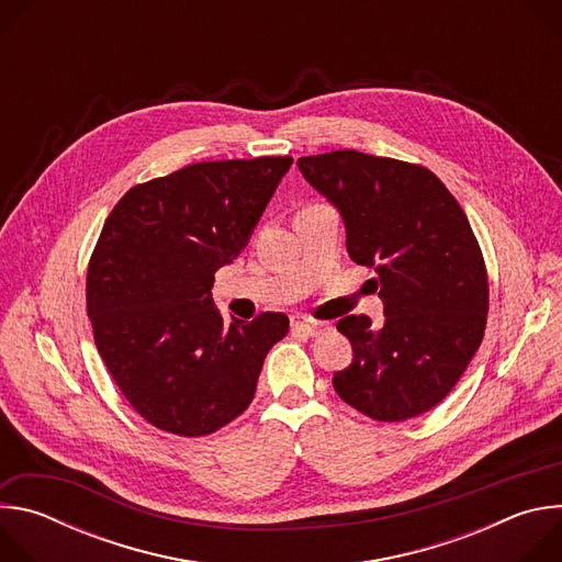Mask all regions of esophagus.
Instances as JSON below:
<instances>
[{"instance_id": "34e87169", "label": "esophagus", "mask_w": 562, "mask_h": 562, "mask_svg": "<svg viewBox=\"0 0 562 562\" xmlns=\"http://www.w3.org/2000/svg\"><path fill=\"white\" fill-rule=\"evenodd\" d=\"M293 329L313 338L329 331V323H323V319H293Z\"/></svg>"}]
</instances>
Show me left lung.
Segmentation results:
<instances>
[{
  "label": "left lung",
  "instance_id": "left-lung-1",
  "mask_svg": "<svg viewBox=\"0 0 562 562\" xmlns=\"http://www.w3.org/2000/svg\"><path fill=\"white\" fill-rule=\"evenodd\" d=\"M306 182L342 213L347 251L378 273L384 325L347 315L338 331L353 362L334 375L347 405L380 423L427 414L456 386L483 342L490 282L473 228L429 169L331 150L297 159Z\"/></svg>",
  "mask_w": 562,
  "mask_h": 562
}]
</instances>
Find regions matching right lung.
<instances>
[{
  "instance_id": "obj_1",
  "label": "right lung",
  "mask_w": 562,
  "mask_h": 562,
  "mask_svg": "<svg viewBox=\"0 0 562 562\" xmlns=\"http://www.w3.org/2000/svg\"><path fill=\"white\" fill-rule=\"evenodd\" d=\"M293 157L198 162L128 189L87 273L95 347L131 407L155 429L209 436L256 395L284 313L224 323L213 273L249 243Z\"/></svg>"
}]
</instances>
